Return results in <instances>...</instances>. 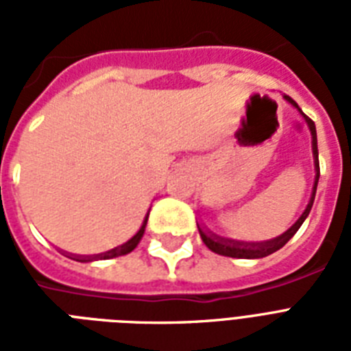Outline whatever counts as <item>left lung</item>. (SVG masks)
<instances>
[{
    "label": "left lung",
    "instance_id": "obj_1",
    "mask_svg": "<svg viewBox=\"0 0 351 351\" xmlns=\"http://www.w3.org/2000/svg\"><path fill=\"white\" fill-rule=\"evenodd\" d=\"M284 100L289 101L295 109H299V106L295 104L289 96H284ZM300 111V109H299ZM304 120L310 127V132H311V151H313V165H315V182H313V189H311V197H310V202L306 206V209L302 211L297 222H295L289 230L284 231L282 234H278L275 239H269V240H264V242H242V240H233V239H224V237H220V234L213 233V231H209L206 226L198 224V233L202 237V242L208 245L209 250L213 251V253H219V255H224V256H233V258H262V256H267L278 251L282 247L286 242H288L291 237H293L299 228L302 226V222L306 220V217L310 215L311 211V206H313V200H315V193H317V182H319V151H317V131H315V123L310 120V118L304 114Z\"/></svg>",
    "mask_w": 351,
    "mask_h": 351
}]
</instances>
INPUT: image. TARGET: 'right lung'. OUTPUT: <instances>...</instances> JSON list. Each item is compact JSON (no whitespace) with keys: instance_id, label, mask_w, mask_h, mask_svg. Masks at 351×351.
<instances>
[{"instance_id":"add662e5","label":"right lung","mask_w":351,"mask_h":351,"mask_svg":"<svg viewBox=\"0 0 351 351\" xmlns=\"http://www.w3.org/2000/svg\"><path fill=\"white\" fill-rule=\"evenodd\" d=\"M147 219H149V211L145 215V219H143L142 226H140V230L136 233L132 234L131 239L123 242L121 245H117V247H112V250L106 251V253H98V255H73V253H65L62 251L63 255L69 256V258H73L76 262H93V261H107V258H117V256L127 255V253H131L138 244H140V240H142L143 233H145V226H147Z\"/></svg>"}]
</instances>
